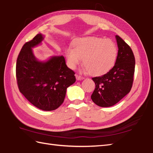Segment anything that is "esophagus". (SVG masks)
<instances>
[{"mask_svg":"<svg viewBox=\"0 0 153 153\" xmlns=\"http://www.w3.org/2000/svg\"><path fill=\"white\" fill-rule=\"evenodd\" d=\"M76 79L77 80H81V79H83V77H82V76H79V75H78V74H76Z\"/></svg>","mask_w":153,"mask_h":153,"instance_id":"34e87169","label":"esophagus"}]
</instances>
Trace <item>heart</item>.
Listing matches in <instances>:
<instances>
[{"label":"heart","mask_w":153,"mask_h":153,"mask_svg":"<svg viewBox=\"0 0 153 153\" xmlns=\"http://www.w3.org/2000/svg\"><path fill=\"white\" fill-rule=\"evenodd\" d=\"M67 65L75 69L83 59L85 70L99 76L108 73L114 66L117 56L116 44L109 39L90 36L80 38L73 44V49H66Z\"/></svg>","instance_id":"heart-1"}]
</instances>
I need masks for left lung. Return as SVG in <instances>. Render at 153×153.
<instances>
[{
  "instance_id": "left-lung-1",
  "label": "left lung",
  "mask_w": 153,
  "mask_h": 153,
  "mask_svg": "<svg viewBox=\"0 0 153 153\" xmlns=\"http://www.w3.org/2000/svg\"><path fill=\"white\" fill-rule=\"evenodd\" d=\"M118 54L114 66L104 75L93 77L96 87L91 95L94 104L111 107L129 93L135 72V57L130 46L116 35Z\"/></svg>"
}]
</instances>
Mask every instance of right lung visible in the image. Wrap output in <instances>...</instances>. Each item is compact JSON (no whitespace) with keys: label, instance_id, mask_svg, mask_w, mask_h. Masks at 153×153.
Instances as JSON below:
<instances>
[{"label":"right lung","instance_id":"obj_1","mask_svg":"<svg viewBox=\"0 0 153 153\" xmlns=\"http://www.w3.org/2000/svg\"><path fill=\"white\" fill-rule=\"evenodd\" d=\"M44 37L38 34L23 45L17 56L16 79L21 94L35 107L44 111L57 109L65 100L66 89L75 83V72L66 65L63 56L38 61L32 48Z\"/></svg>","mask_w":153,"mask_h":153}]
</instances>
